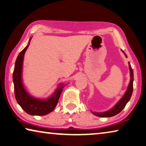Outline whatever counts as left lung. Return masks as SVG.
Here are the masks:
<instances>
[{
	"label": "left lung",
	"mask_w": 146,
	"mask_h": 146,
	"mask_svg": "<svg viewBox=\"0 0 146 146\" xmlns=\"http://www.w3.org/2000/svg\"><path fill=\"white\" fill-rule=\"evenodd\" d=\"M122 52L124 53L125 56L126 58H127V54L124 52V51L122 50ZM129 70H130V82H129L128 87L126 90L125 93L124 94L123 96L120 99V100L117 102L115 105L113 106L112 108H110V110L105 112H92V113L95 115H97L98 117H112L115 115L121 112V111L123 109L125 106L127 105V103L129 102V101L130 100L131 98L132 94H133V80H134V75H133V69L131 68L130 62H129Z\"/></svg>",
	"instance_id": "obj_1"
}]
</instances>
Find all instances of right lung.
<instances>
[{
    "mask_svg": "<svg viewBox=\"0 0 146 146\" xmlns=\"http://www.w3.org/2000/svg\"><path fill=\"white\" fill-rule=\"evenodd\" d=\"M31 39L32 38L29 40L27 47L18 55L15 61L13 73L15 96L17 103L27 114L32 115H45L51 112L56 107L64 84H60L49 98L44 99L34 98L27 91L22 79L23 64L25 53L29 47Z\"/></svg>",
    "mask_w": 146,
    "mask_h": 146,
    "instance_id": "add662e5",
    "label": "right lung"
}]
</instances>
